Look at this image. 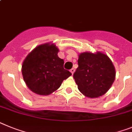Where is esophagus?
I'll use <instances>...</instances> for the list:
<instances>
[{
	"mask_svg": "<svg viewBox=\"0 0 132 132\" xmlns=\"http://www.w3.org/2000/svg\"><path fill=\"white\" fill-rule=\"evenodd\" d=\"M70 72L72 73V74H74V68H72V69H70Z\"/></svg>",
	"mask_w": 132,
	"mask_h": 132,
	"instance_id": "1",
	"label": "esophagus"
}]
</instances>
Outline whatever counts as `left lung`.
Segmentation results:
<instances>
[{"label":"left lung","instance_id":"1","mask_svg":"<svg viewBox=\"0 0 132 132\" xmlns=\"http://www.w3.org/2000/svg\"><path fill=\"white\" fill-rule=\"evenodd\" d=\"M78 67L73 77L78 88L88 98H98L108 91L114 83L116 70L107 55L100 52L79 54Z\"/></svg>","mask_w":132,"mask_h":132}]
</instances>
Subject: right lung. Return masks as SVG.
Masks as SVG:
<instances>
[{"mask_svg": "<svg viewBox=\"0 0 132 132\" xmlns=\"http://www.w3.org/2000/svg\"><path fill=\"white\" fill-rule=\"evenodd\" d=\"M56 45L46 43L30 52L22 66V74L30 90L47 96L58 90L63 80L72 75L64 68V60L58 56Z\"/></svg>", "mask_w": 132, "mask_h": 132, "instance_id": "obj_1", "label": "right lung"}]
</instances>
